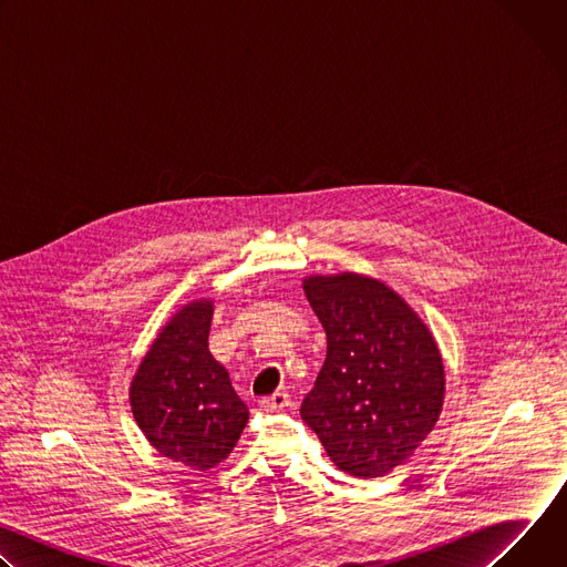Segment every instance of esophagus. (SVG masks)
Listing matches in <instances>:
<instances>
[{
  "label": "esophagus",
  "instance_id": "1",
  "mask_svg": "<svg viewBox=\"0 0 567 567\" xmlns=\"http://www.w3.org/2000/svg\"><path fill=\"white\" fill-rule=\"evenodd\" d=\"M260 406H262L265 411H282L285 406H289V394L282 392V390H278V392H274V394L260 399Z\"/></svg>",
  "mask_w": 567,
  "mask_h": 567
}]
</instances>
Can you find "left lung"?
Instances as JSON below:
<instances>
[{
    "mask_svg": "<svg viewBox=\"0 0 567 567\" xmlns=\"http://www.w3.org/2000/svg\"><path fill=\"white\" fill-rule=\"evenodd\" d=\"M305 296L328 334V357L300 417L330 460L357 477L406 462L440 420L444 363L424 320L383 282L309 276Z\"/></svg>",
    "mask_w": 567,
    "mask_h": 567,
    "instance_id": "obj_1",
    "label": "left lung"
}]
</instances>
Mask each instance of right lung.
<instances>
[{
	"label": "right lung",
	"instance_id": "add662e5",
	"mask_svg": "<svg viewBox=\"0 0 567 567\" xmlns=\"http://www.w3.org/2000/svg\"><path fill=\"white\" fill-rule=\"evenodd\" d=\"M213 300L184 305L158 332L132 385V413L147 442L175 462L206 471L228 457L247 426L245 406L208 350Z\"/></svg>",
	"mask_w": 567,
	"mask_h": 567
}]
</instances>
